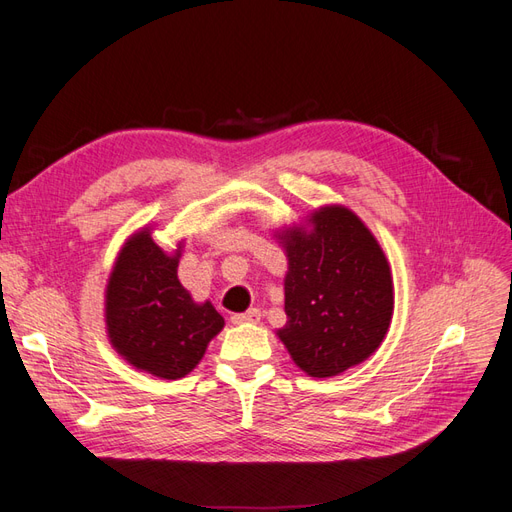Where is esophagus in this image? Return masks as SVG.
I'll return each mask as SVG.
<instances>
[{
	"label": "esophagus",
	"instance_id": "34e87169",
	"mask_svg": "<svg viewBox=\"0 0 512 512\" xmlns=\"http://www.w3.org/2000/svg\"><path fill=\"white\" fill-rule=\"evenodd\" d=\"M230 320H232V324H256L260 320V312L254 307V309H247V312H241V314H232Z\"/></svg>",
	"mask_w": 512,
	"mask_h": 512
}]
</instances>
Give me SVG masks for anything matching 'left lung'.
I'll use <instances>...</instances> for the list:
<instances>
[{"label": "left lung", "mask_w": 512, "mask_h": 512, "mask_svg": "<svg viewBox=\"0 0 512 512\" xmlns=\"http://www.w3.org/2000/svg\"><path fill=\"white\" fill-rule=\"evenodd\" d=\"M312 226L282 235L288 320L277 335L305 374L329 378L382 344L393 314V280L378 241L352 211L322 207Z\"/></svg>", "instance_id": "left-lung-1"}]
</instances>
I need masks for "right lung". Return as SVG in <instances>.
Wrapping results in <instances>:
<instances>
[{"label":"right lung","mask_w":512,"mask_h":512,"mask_svg":"<svg viewBox=\"0 0 512 512\" xmlns=\"http://www.w3.org/2000/svg\"><path fill=\"white\" fill-rule=\"evenodd\" d=\"M168 256L141 230L123 245L106 286V327L115 350L136 369L177 380L198 365L224 318L192 301Z\"/></svg>","instance_id":"obj_1"}]
</instances>
